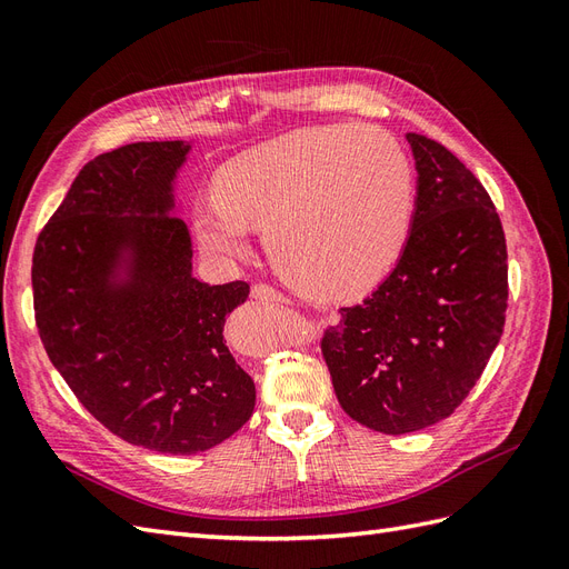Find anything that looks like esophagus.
<instances>
[{
    "instance_id": "34e87169",
    "label": "esophagus",
    "mask_w": 569,
    "mask_h": 569,
    "mask_svg": "<svg viewBox=\"0 0 569 569\" xmlns=\"http://www.w3.org/2000/svg\"><path fill=\"white\" fill-rule=\"evenodd\" d=\"M251 297L258 299V301H278V303L284 301V297L280 295L278 289L270 287V284H263V282H258V284L251 287Z\"/></svg>"
}]
</instances>
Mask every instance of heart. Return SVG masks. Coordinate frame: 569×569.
Wrapping results in <instances>:
<instances>
[{
    "label": "heart",
    "instance_id": "b5f03b06",
    "mask_svg": "<svg viewBox=\"0 0 569 569\" xmlns=\"http://www.w3.org/2000/svg\"><path fill=\"white\" fill-rule=\"evenodd\" d=\"M216 194L194 209L206 251L242 256L249 228L263 230L291 289L316 301H349L370 291L403 253L416 173L389 132L320 126L230 159Z\"/></svg>",
    "mask_w": 569,
    "mask_h": 569
}]
</instances>
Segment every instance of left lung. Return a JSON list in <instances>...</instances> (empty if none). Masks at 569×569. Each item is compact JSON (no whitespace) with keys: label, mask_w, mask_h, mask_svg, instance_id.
Returning <instances> with one entry per match:
<instances>
[{"label":"left lung","mask_w":569,"mask_h":569,"mask_svg":"<svg viewBox=\"0 0 569 569\" xmlns=\"http://www.w3.org/2000/svg\"><path fill=\"white\" fill-rule=\"evenodd\" d=\"M406 140L418 199L403 253L320 339L343 412L385 435L451 416L485 372L508 308L506 234L487 189L443 144Z\"/></svg>","instance_id":"obj_1"}]
</instances>
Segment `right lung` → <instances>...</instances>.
I'll return each mask as SVG.
<instances>
[{
    "label": "right lung",
    "mask_w": 569,
    "mask_h": 569,
    "mask_svg": "<svg viewBox=\"0 0 569 569\" xmlns=\"http://www.w3.org/2000/svg\"><path fill=\"white\" fill-rule=\"evenodd\" d=\"M187 142H137L84 166L32 253V303L51 363L109 432L192 456L232 437L256 387L222 339L249 284L192 278L173 180Z\"/></svg>",
    "instance_id": "obj_1"
}]
</instances>
